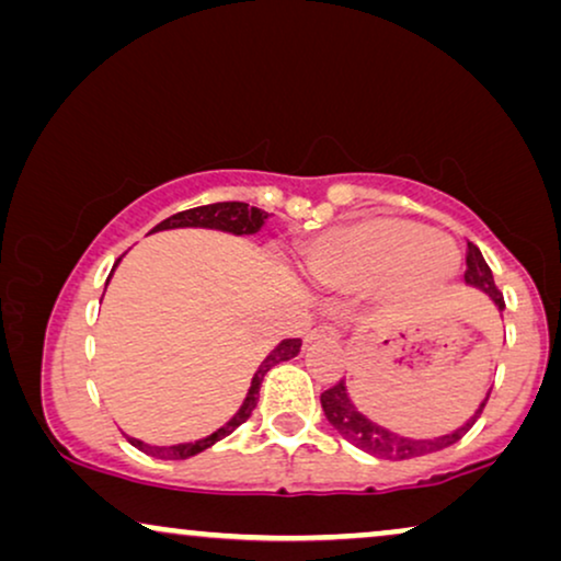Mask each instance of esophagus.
<instances>
[{
	"mask_svg": "<svg viewBox=\"0 0 561 561\" xmlns=\"http://www.w3.org/2000/svg\"><path fill=\"white\" fill-rule=\"evenodd\" d=\"M342 336V332H340V327H334V324H327V327H319V329H313V332L309 334V340L306 342H317V340H327V342H336Z\"/></svg>",
	"mask_w": 561,
	"mask_h": 561,
	"instance_id": "esophagus-1",
	"label": "esophagus"
}]
</instances>
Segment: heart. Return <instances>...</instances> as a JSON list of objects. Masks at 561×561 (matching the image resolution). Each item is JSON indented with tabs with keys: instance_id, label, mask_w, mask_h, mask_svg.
Masks as SVG:
<instances>
[{
	"instance_id": "b5f03b06",
	"label": "heart",
	"mask_w": 561,
	"mask_h": 561,
	"mask_svg": "<svg viewBox=\"0 0 561 561\" xmlns=\"http://www.w3.org/2000/svg\"><path fill=\"white\" fill-rule=\"evenodd\" d=\"M304 267L317 286L336 294H363L386 283L403 298L442 286L457 271V250L416 219L365 217L306 244Z\"/></svg>"
}]
</instances>
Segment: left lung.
Wrapping results in <instances>:
<instances>
[{
	"label": "left lung",
	"mask_w": 561,
	"mask_h": 561,
	"mask_svg": "<svg viewBox=\"0 0 561 561\" xmlns=\"http://www.w3.org/2000/svg\"><path fill=\"white\" fill-rule=\"evenodd\" d=\"M465 263H467V271H465V280L470 283V286H478L490 294V298L497 304V309H505V301H503V294L497 290L495 280H493V273H490V265L485 263V257H482L480 248L474 242L467 240V252H465ZM490 393L485 396V401L478 405V411L472 413V419L467 421L457 428V432L451 434H444L439 439H409V436H398L393 432H388V428H382L378 424H373L370 419H365L363 413H359L355 405H352L350 396H347V388H344V380L334 382L332 388H327L324 393H321V409H324L329 424H332L336 432H340L344 439L355 444L367 455H375V457H382V459H411V457H421V455H428V451H439L444 447H449V444H455L462 439V436L470 432L474 421L480 419L482 409H485Z\"/></svg>",
	"instance_id": "1"
}]
</instances>
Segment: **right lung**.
I'll return each instance as SVG.
<instances>
[{
	"label": "right lung",
	"mask_w": 561,
	"mask_h": 561,
	"mask_svg": "<svg viewBox=\"0 0 561 561\" xmlns=\"http://www.w3.org/2000/svg\"><path fill=\"white\" fill-rule=\"evenodd\" d=\"M265 219H267V211L257 209V206H250L244 202H217V204L194 206V209L173 214V217L160 221L158 227H152V232H156V229H173V227H209V229H225V232H232V234H252V232H257L260 227H263ZM117 263H119V257H117ZM117 263H114V265H117ZM112 271H114V267H112ZM298 350H301V340H283L278 347H275L271 355L263 359V365L257 367V373L250 382L248 398H244L242 409L237 411L225 426L206 436V439H198V442H191V444H173V447H150V444L135 439V436H127V442L140 451H145V455L158 457V459H188V457L198 455V451L209 449L211 444L225 439V436L232 434L237 426L244 424V421L252 416V411H255L257 398H260V386H263V378L267 375V370H271L273 365L286 363V359L296 357Z\"/></svg>",
	"instance_id": "obj_1"
}]
</instances>
